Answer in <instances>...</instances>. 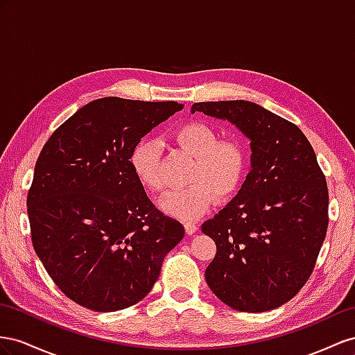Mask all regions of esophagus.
<instances>
[{
  "instance_id": "esophagus-1",
  "label": "esophagus",
  "mask_w": 355,
  "mask_h": 355,
  "mask_svg": "<svg viewBox=\"0 0 355 355\" xmlns=\"http://www.w3.org/2000/svg\"><path fill=\"white\" fill-rule=\"evenodd\" d=\"M184 227H186V234H187V235H193V234H196L198 229H199L196 223H191V221L186 223Z\"/></svg>"
}]
</instances>
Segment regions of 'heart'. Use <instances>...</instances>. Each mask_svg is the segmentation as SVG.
Segmentation results:
<instances>
[{
    "label": "heart",
    "instance_id": "1",
    "mask_svg": "<svg viewBox=\"0 0 355 355\" xmlns=\"http://www.w3.org/2000/svg\"><path fill=\"white\" fill-rule=\"evenodd\" d=\"M172 138L180 148L193 156L189 172L190 184L172 190L160 200L168 214L193 220L205 214L216 199L226 200L234 196L247 178L251 153L250 147L239 137L220 138L209 125L202 121H187L178 126ZM160 144L156 139L138 141L130 151L129 164L137 180L151 193L164 191L165 184L159 168Z\"/></svg>",
    "mask_w": 355,
    "mask_h": 355
}]
</instances>
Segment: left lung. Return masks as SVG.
<instances>
[{
    "mask_svg": "<svg viewBox=\"0 0 355 355\" xmlns=\"http://www.w3.org/2000/svg\"><path fill=\"white\" fill-rule=\"evenodd\" d=\"M229 120L251 139V171L202 232L216 242L205 270L212 293L241 312L275 309L315 268L329 226L327 181L308 138L250 101L196 103L191 113Z\"/></svg>",
    "mask_w": 355,
    "mask_h": 355,
    "instance_id": "left-lung-1",
    "label": "left lung"
}]
</instances>
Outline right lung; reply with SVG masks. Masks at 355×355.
Wrapping results in <instances>:
<instances>
[{
    "label": "right lung",
    "instance_id": "add662e5",
    "mask_svg": "<svg viewBox=\"0 0 355 355\" xmlns=\"http://www.w3.org/2000/svg\"><path fill=\"white\" fill-rule=\"evenodd\" d=\"M183 105L108 96L64 121L40 153L26 205L31 239L58 288L90 311L144 299L184 226L155 207L130 151Z\"/></svg>",
    "mask_w": 355,
    "mask_h": 355
}]
</instances>
